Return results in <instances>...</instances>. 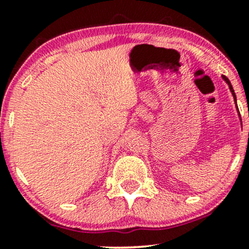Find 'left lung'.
<instances>
[{"mask_svg":"<svg viewBox=\"0 0 249 249\" xmlns=\"http://www.w3.org/2000/svg\"><path fill=\"white\" fill-rule=\"evenodd\" d=\"M222 79H224V81H225L226 83H227L228 88H230L231 92H232V96H233V98H234V102H235V107H236V111H238V113H239V117H240V112H239V108H238V105H236V96H235V92H234V90H233V87H232V84H231L230 79H228V78H227V77H226V76H222Z\"/></svg>","mask_w":249,"mask_h":249,"instance_id":"1","label":"left lung"}]
</instances>
